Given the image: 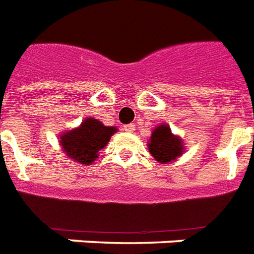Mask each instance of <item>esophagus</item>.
I'll return each instance as SVG.
<instances>
[{
    "label": "esophagus",
    "instance_id": "34e87169",
    "mask_svg": "<svg viewBox=\"0 0 254 254\" xmlns=\"http://www.w3.org/2000/svg\"><path fill=\"white\" fill-rule=\"evenodd\" d=\"M124 130L127 131V133H133L135 130L134 124H127V125H124Z\"/></svg>",
    "mask_w": 254,
    "mask_h": 254
}]
</instances>
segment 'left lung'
<instances>
[{
  "mask_svg": "<svg viewBox=\"0 0 254 254\" xmlns=\"http://www.w3.org/2000/svg\"><path fill=\"white\" fill-rule=\"evenodd\" d=\"M147 145L151 155L162 163L171 162L183 153L182 141L171 133V129L167 125L155 127Z\"/></svg>",
  "mask_w": 254,
  "mask_h": 254,
  "instance_id": "1",
  "label": "left lung"
}]
</instances>
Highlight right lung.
Masks as SVG:
<instances>
[{
    "mask_svg": "<svg viewBox=\"0 0 254 254\" xmlns=\"http://www.w3.org/2000/svg\"><path fill=\"white\" fill-rule=\"evenodd\" d=\"M116 130V127H105L99 120L87 119L80 127L62 135L61 143L73 161L88 165L97 158L99 151L107 146Z\"/></svg>",
    "mask_w": 254,
    "mask_h": 254,
    "instance_id": "add662e5",
    "label": "right lung"
}]
</instances>
